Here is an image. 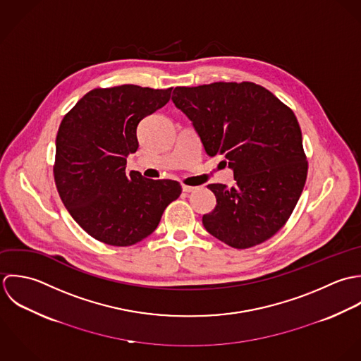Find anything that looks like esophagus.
Returning a JSON list of instances; mask_svg holds the SVG:
<instances>
[{"label": "esophagus", "mask_w": 361, "mask_h": 361, "mask_svg": "<svg viewBox=\"0 0 361 361\" xmlns=\"http://www.w3.org/2000/svg\"><path fill=\"white\" fill-rule=\"evenodd\" d=\"M183 191H184V192H187V194H188V192H194V191H195V187L184 185V184H183Z\"/></svg>", "instance_id": "obj_1"}]
</instances>
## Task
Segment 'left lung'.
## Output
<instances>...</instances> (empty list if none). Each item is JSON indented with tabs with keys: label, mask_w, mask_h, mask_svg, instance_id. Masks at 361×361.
I'll return each mask as SVG.
<instances>
[{
	"label": "left lung",
	"mask_w": 361,
	"mask_h": 361,
	"mask_svg": "<svg viewBox=\"0 0 361 361\" xmlns=\"http://www.w3.org/2000/svg\"><path fill=\"white\" fill-rule=\"evenodd\" d=\"M173 103L192 123L208 156L223 154L235 184H209L215 209L202 216L208 233L233 248L276 234L302 192L307 159L294 113L252 82L178 86Z\"/></svg>",
	"instance_id": "8db88e82"
}]
</instances>
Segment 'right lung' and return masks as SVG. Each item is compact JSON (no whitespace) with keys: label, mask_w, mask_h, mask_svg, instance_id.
Wrapping results in <instances>:
<instances>
[{"label":"right lung","mask_w":361,"mask_h":361,"mask_svg":"<svg viewBox=\"0 0 361 361\" xmlns=\"http://www.w3.org/2000/svg\"><path fill=\"white\" fill-rule=\"evenodd\" d=\"M171 89H93L60 124L57 191L73 220L104 244L127 247L144 240L181 194L174 180H150L126 170L128 154L138 149V124L170 100Z\"/></svg>","instance_id":"1"}]
</instances>
